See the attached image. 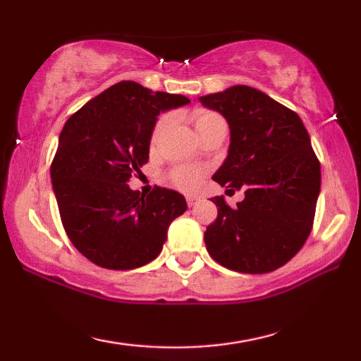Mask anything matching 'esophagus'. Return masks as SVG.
Wrapping results in <instances>:
<instances>
[{"label": "esophagus", "mask_w": 361, "mask_h": 361, "mask_svg": "<svg viewBox=\"0 0 361 361\" xmlns=\"http://www.w3.org/2000/svg\"><path fill=\"white\" fill-rule=\"evenodd\" d=\"M186 202H188V207H194L195 204L199 202L197 197H194V195H188L186 197Z\"/></svg>", "instance_id": "esophagus-1"}]
</instances>
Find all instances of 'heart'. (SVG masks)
<instances>
[{
    "label": "heart",
    "instance_id": "1",
    "mask_svg": "<svg viewBox=\"0 0 361 361\" xmlns=\"http://www.w3.org/2000/svg\"><path fill=\"white\" fill-rule=\"evenodd\" d=\"M172 122V118L170 116H164L157 121V124L154 127V132H152V142H157L164 132L167 130V127ZM192 122H194V129L195 132L202 133L205 130H210L213 127H226V122L221 118V116L213 113V111H207V109H195L192 113ZM202 170L195 169V167H178L175 169L172 175H170V180H172L173 185L176 188L183 189V191H197L202 185Z\"/></svg>",
    "mask_w": 361,
    "mask_h": 361
}]
</instances>
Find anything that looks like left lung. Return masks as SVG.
<instances>
[{
  "label": "left lung",
  "mask_w": 361,
  "mask_h": 361,
  "mask_svg": "<svg viewBox=\"0 0 361 361\" xmlns=\"http://www.w3.org/2000/svg\"><path fill=\"white\" fill-rule=\"evenodd\" d=\"M229 124L231 143L213 180L245 189L235 209L223 195L204 240L213 259L231 271L266 274L286 264L312 229L320 194V162L299 116L250 85L199 97Z\"/></svg>",
  "instance_id": "obj_1"
}]
</instances>
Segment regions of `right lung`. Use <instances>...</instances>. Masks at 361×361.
<instances>
[{
    "mask_svg": "<svg viewBox=\"0 0 361 361\" xmlns=\"http://www.w3.org/2000/svg\"><path fill=\"white\" fill-rule=\"evenodd\" d=\"M185 95L121 81L65 122L51 166L60 218L73 245L94 264L129 271L161 253L167 231L188 205L180 192L129 188L148 162L157 116L188 105Z\"/></svg>",
    "mask_w": 361,
    "mask_h": 361,
    "instance_id": "add662e5",
    "label": "right lung"
}]
</instances>
